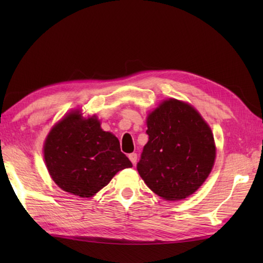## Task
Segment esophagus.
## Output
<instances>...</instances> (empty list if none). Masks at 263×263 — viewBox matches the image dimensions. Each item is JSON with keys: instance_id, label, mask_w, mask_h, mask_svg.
<instances>
[{"instance_id": "esophagus-1", "label": "esophagus", "mask_w": 263, "mask_h": 263, "mask_svg": "<svg viewBox=\"0 0 263 263\" xmlns=\"http://www.w3.org/2000/svg\"><path fill=\"white\" fill-rule=\"evenodd\" d=\"M137 158H138V155L136 154V153H132V154H130L128 155V159L131 160V163L135 165L136 163H137Z\"/></svg>"}]
</instances>
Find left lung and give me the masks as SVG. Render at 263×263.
<instances>
[{
	"label": "left lung",
	"mask_w": 263,
	"mask_h": 263,
	"mask_svg": "<svg viewBox=\"0 0 263 263\" xmlns=\"http://www.w3.org/2000/svg\"><path fill=\"white\" fill-rule=\"evenodd\" d=\"M149 140L137 170L148 187L165 200H181L202 185L214 166L210 127L191 105L170 99L148 116Z\"/></svg>",
	"instance_id": "left-lung-1"
}]
</instances>
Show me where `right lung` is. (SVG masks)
Wrapping results in <instances>:
<instances>
[{"mask_svg": "<svg viewBox=\"0 0 263 263\" xmlns=\"http://www.w3.org/2000/svg\"><path fill=\"white\" fill-rule=\"evenodd\" d=\"M44 157L53 181L81 198L92 197L117 172L132 167L117 138L103 131L95 116L82 120L79 111L65 116L52 128Z\"/></svg>", "mask_w": 263, "mask_h": 263, "instance_id": "1", "label": "right lung"}]
</instances>
